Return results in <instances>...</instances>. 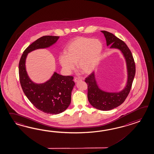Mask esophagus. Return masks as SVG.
Listing matches in <instances>:
<instances>
[{"label":"esophagus","instance_id":"obj_1","mask_svg":"<svg viewBox=\"0 0 154 154\" xmlns=\"http://www.w3.org/2000/svg\"><path fill=\"white\" fill-rule=\"evenodd\" d=\"M80 80H82V79H80V78H74V82H78L79 81H80Z\"/></svg>","mask_w":154,"mask_h":154}]
</instances>
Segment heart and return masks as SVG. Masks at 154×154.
I'll return each instance as SVG.
<instances>
[{"label":"heart","instance_id":"heart-1","mask_svg":"<svg viewBox=\"0 0 154 154\" xmlns=\"http://www.w3.org/2000/svg\"><path fill=\"white\" fill-rule=\"evenodd\" d=\"M103 50L102 42L98 39L78 37L72 40L66 48V54L60 55L59 61L66 74L78 67L82 73L88 74L95 70Z\"/></svg>","mask_w":154,"mask_h":154}]
</instances>
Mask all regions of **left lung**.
I'll use <instances>...</instances> for the list:
<instances>
[{
    "mask_svg": "<svg viewBox=\"0 0 154 154\" xmlns=\"http://www.w3.org/2000/svg\"><path fill=\"white\" fill-rule=\"evenodd\" d=\"M104 34L107 46L121 50L124 55L128 69V82L126 86L119 93H109L103 91L97 85L95 73L89 75L85 82L88 85V98L93 107L102 111L110 110L122 104L128 96L135 77L136 69L132 53L127 45L111 32L101 31Z\"/></svg>",
    "mask_w": 154,
    "mask_h": 154,
    "instance_id": "left-lung-1",
    "label": "left lung"
}]
</instances>
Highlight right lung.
Returning <instances> with one entry per match:
<instances>
[{
	"mask_svg": "<svg viewBox=\"0 0 154 154\" xmlns=\"http://www.w3.org/2000/svg\"><path fill=\"white\" fill-rule=\"evenodd\" d=\"M59 38L57 36L46 35L38 39L24 51L19 63V80L23 92L36 108L49 114H60L70 104L72 91L75 85L74 77L63 76L55 72L47 82L37 84L28 75L25 60L29 53L50 47Z\"/></svg>",
	"mask_w": 154,
	"mask_h": 154,
	"instance_id": "obj_1",
	"label": "right lung"
}]
</instances>
